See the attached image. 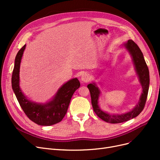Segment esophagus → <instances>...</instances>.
<instances>
[{
  "label": "esophagus",
  "mask_w": 160,
  "mask_h": 160,
  "mask_svg": "<svg viewBox=\"0 0 160 160\" xmlns=\"http://www.w3.org/2000/svg\"><path fill=\"white\" fill-rule=\"evenodd\" d=\"M89 80H90V75L88 73H87V72H84V73L81 75V81L87 83V82H88Z\"/></svg>",
  "instance_id": "34e87169"
}]
</instances>
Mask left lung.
Masks as SVG:
<instances>
[{
  "mask_svg": "<svg viewBox=\"0 0 160 160\" xmlns=\"http://www.w3.org/2000/svg\"><path fill=\"white\" fill-rule=\"evenodd\" d=\"M124 46L128 50L132 57L135 71L139 77L140 83L142 86V93L137 105L132 111L123 114L112 115L106 113L99 107L98 99L100 95L99 88L93 83L88 85V88L90 91L91 104L93 106L94 112L99 118L110 123H122L137 117L143 111L145 107L148 94L149 85V69L146 61L144 59L143 53L136 43L132 40L128 41V42L124 44Z\"/></svg>",
  "mask_w": 160,
  "mask_h": 160,
  "instance_id": "8db88e82",
  "label": "left lung"
}]
</instances>
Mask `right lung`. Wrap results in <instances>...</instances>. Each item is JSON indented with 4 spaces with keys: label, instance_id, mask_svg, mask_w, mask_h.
<instances>
[{
    "label": "right lung",
    "instance_id": "obj_1",
    "mask_svg": "<svg viewBox=\"0 0 160 160\" xmlns=\"http://www.w3.org/2000/svg\"><path fill=\"white\" fill-rule=\"evenodd\" d=\"M25 47L26 45L18 51L14 60L12 75V90L22 109L32 122L45 126L59 123L65 117L74 92L80 87L79 81L77 78L67 81L58 90L55 98L45 104L32 102L23 94L19 87V70Z\"/></svg>",
    "mask_w": 160,
    "mask_h": 160
}]
</instances>
